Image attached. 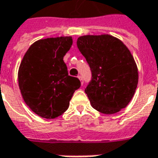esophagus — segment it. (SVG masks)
I'll return each mask as SVG.
<instances>
[{
    "label": "esophagus",
    "instance_id": "obj_1",
    "mask_svg": "<svg viewBox=\"0 0 158 158\" xmlns=\"http://www.w3.org/2000/svg\"><path fill=\"white\" fill-rule=\"evenodd\" d=\"M78 78H79V80L81 81V83H83V81H82V77L81 76H78Z\"/></svg>",
    "mask_w": 158,
    "mask_h": 158
}]
</instances>
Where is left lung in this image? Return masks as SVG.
Segmentation results:
<instances>
[{
	"label": "left lung",
	"instance_id": "1",
	"mask_svg": "<svg viewBox=\"0 0 158 158\" xmlns=\"http://www.w3.org/2000/svg\"><path fill=\"white\" fill-rule=\"evenodd\" d=\"M76 44L91 71L85 89L91 106L105 114L119 112L131 101L138 83V70L130 51L110 35L82 36Z\"/></svg>",
	"mask_w": 158,
	"mask_h": 158
}]
</instances>
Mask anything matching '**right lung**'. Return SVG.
<instances>
[{
	"label": "right lung",
	"mask_w": 158,
	"mask_h": 158,
	"mask_svg": "<svg viewBox=\"0 0 158 158\" xmlns=\"http://www.w3.org/2000/svg\"><path fill=\"white\" fill-rule=\"evenodd\" d=\"M71 37H59L35 42L23 58L18 83L24 102L45 118L61 115L81 82L69 76L63 57L72 46Z\"/></svg>",
	"instance_id": "right-lung-1"
}]
</instances>
